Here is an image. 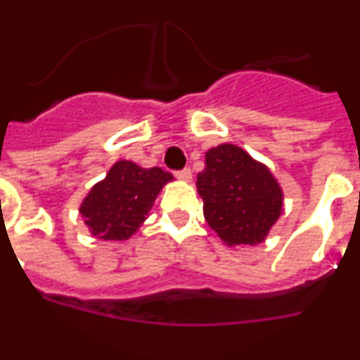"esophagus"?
I'll return each mask as SVG.
<instances>
[{
    "mask_svg": "<svg viewBox=\"0 0 360 360\" xmlns=\"http://www.w3.org/2000/svg\"><path fill=\"white\" fill-rule=\"evenodd\" d=\"M176 177L181 181H190L191 179V170L190 169H183V170H176Z\"/></svg>",
    "mask_w": 360,
    "mask_h": 360,
    "instance_id": "esophagus-1",
    "label": "esophagus"
}]
</instances>
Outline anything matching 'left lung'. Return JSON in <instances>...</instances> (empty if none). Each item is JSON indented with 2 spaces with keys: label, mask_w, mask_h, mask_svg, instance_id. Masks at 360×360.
I'll return each mask as SVG.
<instances>
[{
  "label": "left lung",
  "mask_w": 360,
  "mask_h": 360,
  "mask_svg": "<svg viewBox=\"0 0 360 360\" xmlns=\"http://www.w3.org/2000/svg\"><path fill=\"white\" fill-rule=\"evenodd\" d=\"M197 191L204 218L229 247L261 243L282 213V190L270 170L233 143L207 150Z\"/></svg>",
  "instance_id": "1"
}]
</instances>
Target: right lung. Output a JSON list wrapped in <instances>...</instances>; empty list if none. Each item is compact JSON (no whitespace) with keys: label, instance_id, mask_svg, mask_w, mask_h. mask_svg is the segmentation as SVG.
I'll return each mask as SVG.
<instances>
[{"label":"right lung","instance_id":"obj_1","mask_svg":"<svg viewBox=\"0 0 360 360\" xmlns=\"http://www.w3.org/2000/svg\"><path fill=\"white\" fill-rule=\"evenodd\" d=\"M172 174L117 161L101 183L94 184L79 213L99 240H127L147 218L158 193Z\"/></svg>","mask_w":360,"mask_h":360}]
</instances>
